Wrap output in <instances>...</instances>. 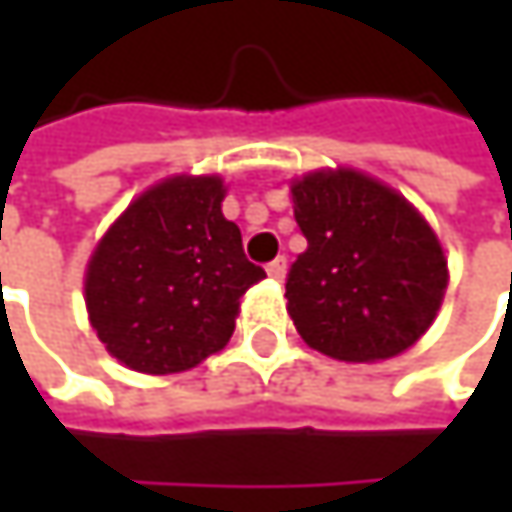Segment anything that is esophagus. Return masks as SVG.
<instances>
[{
	"label": "esophagus",
	"mask_w": 512,
	"mask_h": 512,
	"mask_svg": "<svg viewBox=\"0 0 512 512\" xmlns=\"http://www.w3.org/2000/svg\"><path fill=\"white\" fill-rule=\"evenodd\" d=\"M266 272H269V278L281 281L287 275V257H275L272 263H266Z\"/></svg>",
	"instance_id": "esophagus-1"
}]
</instances>
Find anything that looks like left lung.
Segmentation results:
<instances>
[{
    "instance_id": "1",
    "label": "left lung",
    "mask_w": 512,
    "mask_h": 512,
    "mask_svg": "<svg viewBox=\"0 0 512 512\" xmlns=\"http://www.w3.org/2000/svg\"><path fill=\"white\" fill-rule=\"evenodd\" d=\"M290 192L308 249L290 266L284 296L305 344L341 361L409 350L448 287V260L430 225L358 171H314Z\"/></svg>"
}]
</instances>
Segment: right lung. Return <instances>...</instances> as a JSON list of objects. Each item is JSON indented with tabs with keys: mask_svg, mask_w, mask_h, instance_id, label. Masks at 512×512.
I'll return each mask as SVG.
<instances>
[{
	"mask_svg": "<svg viewBox=\"0 0 512 512\" xmlns=\"http://www.w3.org/2000/svg\"><path fill=\"white\" fill-rule=\"evenodd\" d=\"M219 177H171L148 189L91 255L85 305L97 338L142 373H180L234 332L240 296L266 278L222 216Z\"/></svg>",
	"mask_w": 512,
	"mask_h": 512,
	"instance_id": "1",
	"label": "right lung"
}]
</instances>
